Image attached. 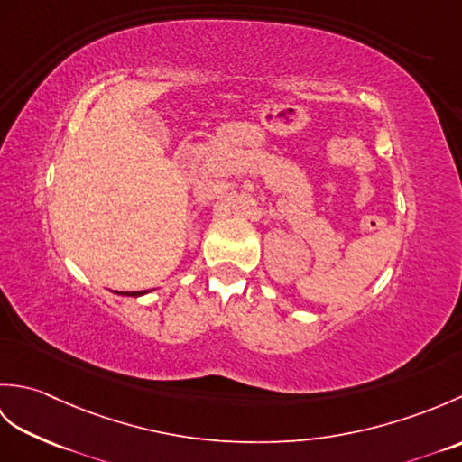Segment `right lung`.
I'll list each match as a JSON object with an SVG mask.
<instances>
[{
    "label": "right lung",
    "mask_w": 462,
    "mask_h": 462,
    "mask_svg": "<svg viewBox=\"0 0 462 462\" xmlns=\"http://www.w3.org/2000/svg\"><path fill=\"white\" fill-rule=\"evenodd\" d=\"M146 291H121V296H143Z\"/></svg>",
    "instance_id": "obj_1"
}]
</instances>
